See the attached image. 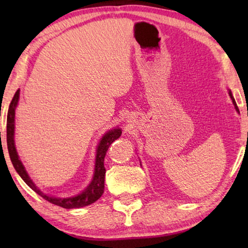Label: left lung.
I'll return each mask as SVG.
<instances>
[{
  "label": "left lung",
  "mask_w": 248,
  "mask_h": 248,
  "mask_svg": "<svg viewBox=\"0 0 248 248\" xmlns=\"http://www.w3.org/2000/svg\"><path fill=\"white\" fill-rule=\"evenodd\" d=\"M229 95H230L231 99H232L233 105H234L235 109H236V111H237V112H240V110H238V107H237V105H236V103H235V99H234V97H233V95H232V92H231V90H229Z\"/></svg>",
  "instance_id": "left-lung-1"
}]
</instances>
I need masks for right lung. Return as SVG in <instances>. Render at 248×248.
I'll list each match as a JSON object with an SVG mask.
<instances>
[{
    "label": "right lung",
    "mask_w": 248,
    "mask_h": 248,
    "mask_svg": "<svg viewBox=\"0 0 248 248\" xmlns=\"http://www.w3.org/2000/svg\"><path fill=\"white\" fill-rule=\"evenodd\" d=\"M18 100H19V90H17V92L15 93L14 97L10 104V107H8L7 121H6V141H7L8 154H10L12 164H13L14 169L16 170V171H17L18 175L33 191L37 192V194L43 197L44 199L49 201V202L59 205V207L65 208V209H74V208L85 207V205L94 203L95 201L98 200L104 194L105 173H106V170H105V166H104L105 155H106L109 145L121 136V132H123L121 131V129L117 127L109 130V131H107L104 134L102 139H100L99 143L97 145V149H96L94 176H93V179H92V182L89 184V186L77 196L66 197V198L53 197V196L45 194L44 191H41L39 188L36 186V184L32 182V179L31 177H29L26 169H25L22 161L19 159L17 151H16L15 140H14L15 110H16V107H17Z\"/></svg>",
    "instance_id": "1"
}]
</instances>
